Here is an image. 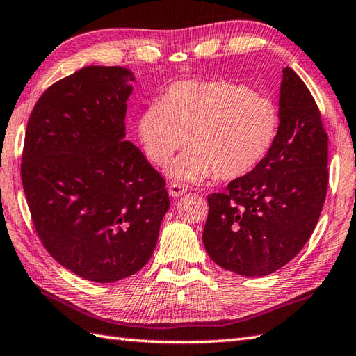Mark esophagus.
<instances>
[{
    "instance_id": "esophagus-1",
    "label": "esophagus",
    "mask_w": 356,
    "mask_h": 356,
    "mask_svg": "<svg viewBox=\"0 0 356 356\" xmlns=\"http://www.w3.org/2000/svg\"><path fill=\"white\" fill-rule=\"evenodd\" d=\"M168 193L171 197H180V195H184L186 193V188L180 184H171L168 188Z\"/></svg>"
}]
</instances>
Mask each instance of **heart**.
Wrapping results in <instances>:
<instances>
[{
	"mask_svg": "<svg viewBox=\"0 0 356 356\" xmlns=\"http://www.w3.org/2000/svg\"><path fill=\"white\" fill-rule=\"evenodd\" d=\"M280 111L270 97L229 81H182L162 104L140 113L138 138L147 159L165 166L185 145L190 149L168 174L180 182L248 176L274 147Z\"/></svg>",
	"mask_w": 356,
	"mask_h": 356,
	"instance_id": "obj_1",
	"label": "heart"
}]
</instances>
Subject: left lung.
<instances>
[{
	"label": "left lung",
	"mask_w": 356,
	"mask_h": 356,
	"mask_svg": "<svg viewBox=\"0 0 356 356\" xmlns=\"http://www.w3.org/2000/svg\"><path fill=\"white\" fill-rule=\"evenodd\" d=\"M280 131L266 159L225 193L208 195L203 246L218 266L269 275L297 255L327 193V134L306 84L291 67L280 86Z\"/></svg>",
	"instance_id": "8db88e82"
}]
</instances>
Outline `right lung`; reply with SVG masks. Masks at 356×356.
Listing matches in <instances>:
<instances>
[{
  "instance_id": "1",
  "label": "right lung",
  "mask_w": 356,
  "mask_h": 356,
  "mask_svg": "<svg viewBox=\"0 0 356 356\" xmlns=\"http://www.w3.org/2000/svg\"><path fill=\"white\" fill-rule=\"evenodd\" d=\"M133 72L88 65L30 115L21 179L44 248L73 274L113 283L145 266L170 208L165 180L125 139Z\"/></svg>"
}]
</instances>
